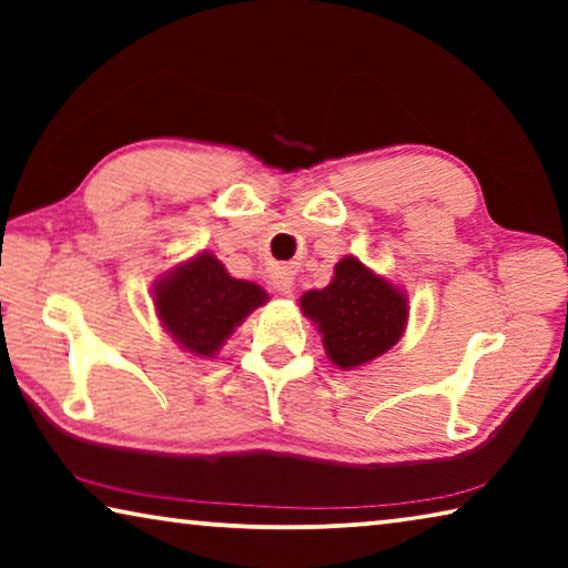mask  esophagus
<instances>
[{
	"mask_svg": "<svg viewBox=\"0 0 568 568\" xmlns=\"http://www.w3.org/2000/svg\"><path fill=\"white\" fill-rule=\"evenodd\" d=\"M273 287L281 295H291L293 293V283H295V277H293V271L291 267H275L273 271Z\"/></svg>",
	"mask_w": 568,
	"mask_h": 568,
	"instance_id": "esophagus-1",
	"label": "esophagus"
}]
</instances>
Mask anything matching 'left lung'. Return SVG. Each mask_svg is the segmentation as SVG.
Here are the masks:
<instances>
[{
  "label": "left lung",
  "instance_id": "8db88e82",
  "mask_svg": "<svg viewBox=\"0 0 568 568\" xmlns=\"http://www.w3.org/2000/svg\"><path fill=\"white\" fill-rule=\"evenodd\" d=\"M301 307L323 333L328 358L343 371L390 351L408 321L406 295L353 255L335 265L331 285L307 291Z\"/></svg>",
  "mask_w": 568,
  "mask_h": 568
}]
</instances>
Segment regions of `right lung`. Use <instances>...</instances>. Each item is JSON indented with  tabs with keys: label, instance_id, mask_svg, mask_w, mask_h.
I'll return each instance as SVG.
<instances>
[{
	"label": "right lung",
	"instance_id": "right-lung-1",
	"mask_svg": "<svg viewBox=\"0 0 568 568\" xmlns=\"http://www.w3.org/2000/svg\"><path fill=\"white\" fill-rule=\"evenodd\" d=\"M152 295L165 331L182 348L203 358H213L230 333L267 301L261 285L237 281L213 253L172 267Z\"/></svg>",
	"mask_w": 568,
	"mask_h": 568
}]
</instances>
